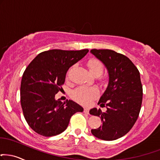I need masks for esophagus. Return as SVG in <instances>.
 <instances>
[{
    "instance_id": "obj_1",
    "label": "esophagus",
    "mask_w": 160,
    "mask_h": 160,
    "mask_svg": "<svg viewBox=\"0 0 160 160\" xmlns=\"http://www.w3.org/2000/svg\"><path fill=\"white\" fill-rule=\"evenodd\" d=\"M84 112H85V113H88V112H89V109H88V108H85V109H84Z\"/></svg>"
}]
</instances>
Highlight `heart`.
Here are the masks:
<instances>
[{"mask_svg": "<svg viewBox=\"0 0 160 160\" xmlns=\"http://www.w3.org/2000/svg\"><path fill=\"white\" fill-rule=\"evenodd\" d=\"M87 66L89 72L95 77H99L103 72V65L97 59H92L88 62ZM98 89L95 86L85 87L80 86L72 92V97L75 101L82 104L87 105L98 95Z\"/></svg>", "mask_w": 160, "mask_h": 160, "instance_id": "b5f03b06", "label": "heart"}]
</instances>
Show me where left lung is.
<instances>
[{"mask_svg": "<svg viewBox=\"0 0 160 160\" xmlns=\"http://www.w3.org/2000/svg\"><path fill=\"white\" fill-rule=\"evenodd\" d=\"M91 53L101 60L108 71L109 83L98 104L107 110L90 109L99 116L102 125L91 130L92 135L106 141L124 136L133 127L142 107V85L138 68L126 56L108 49H92Z\"/></svg>", "mask_w": 160, "mask_h": 160, "instance_id": "1", "label": "left lung"}]
</instances>
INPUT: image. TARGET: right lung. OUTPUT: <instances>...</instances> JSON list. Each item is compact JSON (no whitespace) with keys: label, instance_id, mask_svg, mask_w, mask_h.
<instances>
[{"label":"right lung","instance_id":"1","mask_svg":"<svg viewBox=\"0 0 160 160\" xmlns=\"http://www.w3.org/2000/svg\"><path fill=\"white\" fill-rule=\"evenodd\" d=\"M88 49H53L40 53L25 69L21 82V105L29 126L39 135L57 136L65 131L71 117L83 108L74 101L55 99L68 68L84 57Z\"/></svg>","mask_w":160,"mask_h":160}]
</instances>
